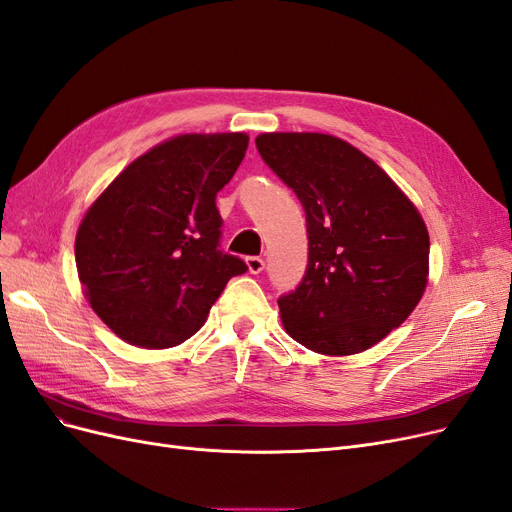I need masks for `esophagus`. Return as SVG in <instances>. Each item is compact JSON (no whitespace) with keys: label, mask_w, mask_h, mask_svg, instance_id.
<instances>
[{"label":"esophagus","mask_w":512,"mask_h":512,"mask_svg":"<svg viewBox=\"0 0 512 512\" xmlns=\"http://www.w3.org/2000/svg\"><path fill=\"white\" fill-rule=\"evenodd\" d=\"M245 264H248L250 273H254V275L264 269V260L260 256H248V258H245Z\"/></svg>","instance_id":"obj_1"}]
</instances>
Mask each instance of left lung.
<instances>
[{
    "instance_id": "1",
    "label": "left lung",
    "mask_w": 512,
    "mask_h": 512,
    "mask_svg": "<svg viewBox=\"0 0 512 512\" xmlns=\"http://www.w3.org/2000/svg\"><path fill=\"white\" fill-rule=\"evenodd\" d=\"M256 148L294 190L307 220L309 260L279 296L290 337L317 354L349 356L398 328L426 290L430 237L387 173L339 137L264 133Z\"/></svg>"
}]
</instances>
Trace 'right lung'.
Listing matches in <instances>:
<instances>
[{
	"mask_svg": "<svg viewBox=\"0 0 512 512\" xmlns=\"http://www.w3.org/2000/svg\"><path fill=\"white\" fill-rule=\"evenodd\" d=\"M248 135H180L139 156L86 211L76 267L93 311L146 349L195 334L228 279L248 264L220 250L218 192Z\"/></svg>",
	"mask_w": 512,
	"mask_h": 512,
	"instance_id": "obj_1",
	"label": "right lung"
}]
</instances>
